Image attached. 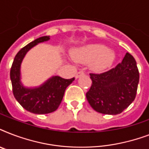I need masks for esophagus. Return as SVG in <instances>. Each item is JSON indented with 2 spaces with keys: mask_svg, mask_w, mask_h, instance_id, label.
<instances>
[{
  "mask_svg": "<svg viewBox=\"0 0 149 149\" xmlns=\"http://www.w3.org/2000/svg\"><path fill=\"white\" fill-rule=\"evenodd\" d=\"M84 74H85V73H84V71H79L78 72H77V74H76L75 77H76V79H77V78H79V77H81V76H84Z\"/></svg>",
  "mask_w": 149,
  "mask_h": 149,
  "instance_id": "obj_1",
  "label": "esophagus"
}]
</instances>
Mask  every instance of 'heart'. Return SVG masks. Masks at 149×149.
Here are the masks:
<instances>
[{
  "instance_id": "heart-1",
  "label": "heart",
  "mask_w": 149,
  "mask_h": 149,
  "mask_svg": "<svg viewBox=\"0 0 149 149\" xmlns=\"http://www.w3.org/2000/svg\"><path fill=\"white\" fill-rule=\"evenodd\" d=\"M71 56L77 62L91 63L93 70L102 71L112 65L115 54L105 45L94 44L72 50Z\"/></svg>"
}]
</instances>
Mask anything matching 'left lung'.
<instances>
[{
    "label": "left lung",
    "mask_w": 149,
    "mask_h": 149,
    "mask_svg": "<svg viewBox=\"0 0 149 149\" xmlns=\"http://www.w3.org/2000/svg\"><path fill=\"white\" fill-rule=\"evenodd\" d=\"M90 75L92 84L86 97L96 111L116 115L134 101L139 82V72L136 61L128 52L115 68L103 73Z\"/></svg>",
    "instance_id": "obj_1"
}]
</instances>
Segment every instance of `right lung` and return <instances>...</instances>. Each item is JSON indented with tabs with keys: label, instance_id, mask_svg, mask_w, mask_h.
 <instances>
[{
	"label": "right lung",
	"instance_id": "add662e5",
	"mask_svg": "<svg viewBox=\"0 0 149 149\" xmlns=\"http://www.w3.org/2000/svg\"><path fill=\"white\" fill-rule=\"evenodd\" d=\"M49 39V36H42L22 48L15 56L10 68V77L15 99L26 111L37 114L56 111L63 100L65 89L75 79L74 77L66 79L54 76L38 87L29 88L23 86L21 82V64L24 56L35 45Z\"/></svg>",
	"mask_w": 149,
	"mask_h": 149
}]
</instances>
